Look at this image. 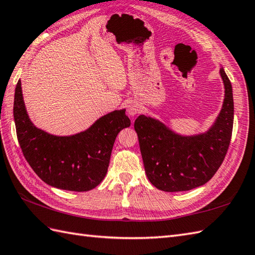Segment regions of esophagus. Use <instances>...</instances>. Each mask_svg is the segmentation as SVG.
<instances>
[{
  "label": "esophagus",
  "mask_w": 255,
  "mask_h": 255,
  "mask_svg": "<svg viewBox=\"0 0 255 255\" xmlns=\"http://www.w3.org/2000/svg\"><path fill=\"white\" fill-rule=\"evenodd\" d=\"M127 112L130 116H134L140 112V104L138 102H131L128 104Z\"/></svg>",
  "instance_id": "obj_1"
}]
</instances>
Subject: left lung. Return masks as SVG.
<instances>
[{
    "mask_svg": "<svg viewBox=\"0 0 255 255\" xmlns=\"http://www.w3.org/2000/svg\"><path fill=\"white\" fill-rule=\"evenodd\" d=\"M225 95L213 125L206 132L181 135L153 117L140 115L134 122L141 155L149 182L164 192H184L206 184L223 162L234 124L231 81L220 69Z\"/></svg>",
    "mask_w": 255,
    "mask_h": 255,
    "instance_id": "1",
    "label": "left lung"
}]
</instances>
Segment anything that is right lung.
<instances>
[{"label":"right lung","mask_w":255,"mask_h":255,"mask_svg":"<svg viewBox=\"0 0 255 255\" xmlns=\"http://www.w3.org/2000/svg\"><path fill=\"white\" fill-rule=\"evenodd\" d=\"M125 111L115 110L76 134L54 135L30 121L20 80L15 89L14 120L24 158L45 183L65 191L87 192L101 183L117 134L130 126Z\"/></svg>","instance_id":"add662e5"}]
</instances>
